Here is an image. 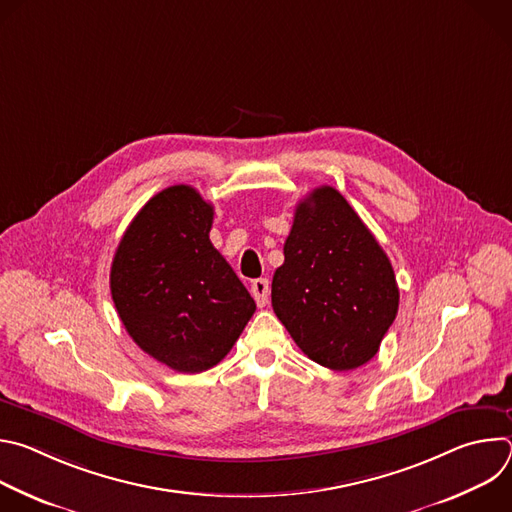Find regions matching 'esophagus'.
I'll use <instances>...</instances> for the list:
<instances>
[{
  "label": "esophagus",
  "instance_id": "34e87169",
  "mask_svg": "<svg viewBox=\"0 0 512 512\" xmlns=\"http://www.w3.org/2000/svg\"><path fill=\"white\" fill-rule=\"evenodd\" d=\"M251 294H253V298H255V302H257V306H267V302H269V281L267 279H255L253 283H251Z\"/></svg>",
  "mask_w": 512,
  "mask_h": 512
}]
</instances>
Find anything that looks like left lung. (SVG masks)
<instances>
[{"label":"left lung","mask_w":512,"mask_h":512,"mask_svg":"<svg viewBox=\"0 0 512 512\" xmlns=\"http://www.w3.org/2000/svg\"><path fill=\"white\" fill-rule=\"evenodd\" d=\"M271 306L308 358L332 371L369 362L399 310L391 261L346 198L320 186L300 200Z\"/></svg>","instance_id":"obj_1"}]
</instances>
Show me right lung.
I'll return each mask as SVG.
<instances>
[{
    "mask_svg": "<svg viewBox=\"0 0 512 512\" xmlns=\"http://www.w3.org/2000/svg\"><path fill=\"white\" fill-rule=\"evenodd\" d=\"M212 216L196 188L170 186L135 214L111 265V296L125 330L178 373L221 362L257 308L210 243Z\"/></svg>",
    "mask_w": 512,
    "mask_h": 512,
    "instance_id": "add662e5",
    "label": "right lung"
}]
</instances>
